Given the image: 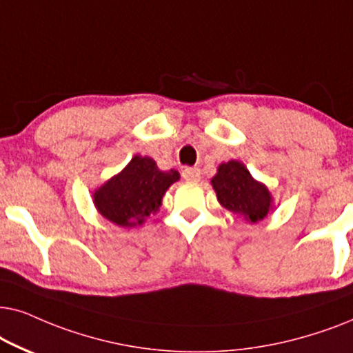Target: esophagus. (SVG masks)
Returning <instances> with one entry per match:
<instances>
[{
	"label": "esophagus",
	"mask_w": 353,
	"mask_h": 353,
	"mask_svg": "<svg viewBox=\"0 0 353 353\" xmlns=\"http://www.w3.org/2000/svg\"><path fill=\"white\" fill-rule=\"evenodd\" d=\"M182 177L189 182H199L200 181V169L199 168H185L182 171Z\"/></svg>",
	"instance_id": "esophagus-1"
}]
</instances>
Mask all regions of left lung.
I'll list each match as a JSON object with an SVG mask.
<instances>
[{"instance_id": "1", "label": "left lung", "mask_w": 353, "mask_h": 353, "mask_svg": "<svg viewBox=\"0 0 353 353\" xmlns=\"http://www.w3.org/2000/svg\"><path fill=\"white\" fill-rule=\"evenodd\" d=\"M211 185L219 203L248 223H258L272 210L268 187L253 179L245 164L236 159L219 164Z\"/></svg>"}]
</instances>
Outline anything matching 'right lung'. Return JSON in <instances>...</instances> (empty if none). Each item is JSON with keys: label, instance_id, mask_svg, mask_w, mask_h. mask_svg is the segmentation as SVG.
<instances>
[{"label": "right lung", "instance_id": "right-lung-1", "mask_svg": "<svg viewBox=\"0 0 353 353\" xmlns=\"http://www.w3.org/2000/svg\"><path fill=\"white\" fill-rule=\"evenodd\" d=\"M179 172L159 171L150 157H135L119 174L93 194L98 213L121 228H134L157 213L169 185L179 181Z\"/></svg>", "mask_w": 353, "mask_h": 353}]
</instances>
